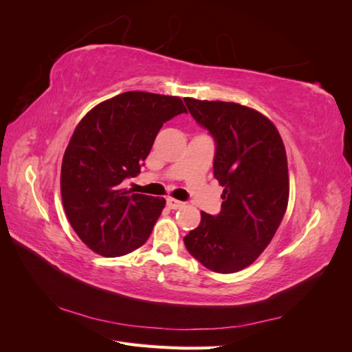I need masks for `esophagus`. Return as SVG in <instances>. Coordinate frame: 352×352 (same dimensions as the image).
I'll return each mask as SVG.
<instances>
[{
	"instance_id": "34e87169",
	"label": "esophagus",
	"mask_w": 352,
	"mask_h": 352,
	"mask_svg": "<svg viewBox=\"0 0 352 352\" xmlns=\"http://www.w3.org/2000/svg\"><path fill=\"white\" fill-rule=\"evenodd\" d=\"M166 202H167V206H168L170 208H173V210L180 208V207H184V202H182V201L175 199V198H172V197H168V198L166 199Z\"/></svg>"
}]
</instances>
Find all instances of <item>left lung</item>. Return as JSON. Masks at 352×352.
<instances>
[{
	"instance_id": "left-lung-1",
	"label": "left lung",
	"mask_w": 352,
	"mask_h": 352,
	"mask_svg": "<svg viewBox=\"0 0 352 352\" xmlns=\"http://www.w3.org/2000/svg\"><path fill=\"white\" fill-rule=\"evenodd\" d=\"M190 116L216 142L214 177L223 189L217 216L184 238L204 267L235 273L248 267L273 239L289 198L286 151L276 126L261 113L225 101L185 100Z\"/></svg>"
}]
</instances>
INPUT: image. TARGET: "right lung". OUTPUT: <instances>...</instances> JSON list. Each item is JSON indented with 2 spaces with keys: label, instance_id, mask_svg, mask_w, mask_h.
<instances>
[{
  "label": "right lung",
  "instance_id": "1",
  "mask_svg": "<svg viewBox=\"0 0 352 352\" xmlns=\"http://www.w3.org/2000/svg\"><path fill=\"white\" fill-rule=\"evenodd\" d=\"M188 113L182 100L129 91L104 101L74 129L61 164V198L78 236L104 257L129 254L150 238L166 199L122 186L141 172L162 126Z\"/></svg>",
  "mask_w": 352,
  "mask_h": 352
}]
</instances>
